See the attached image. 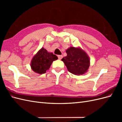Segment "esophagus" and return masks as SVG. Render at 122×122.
Listing matches in <instances>:
<instances>
[{
	"instance_id": "34e87169",
	"label": "esophagus",
	"mask_w": 122,
	"mask_h": 122,
	"mask_svg": "<svg viewBox=\"0 0 122 122\" xmlns=\"http://www.w3.org/2000/svg\"><path fill=\"white\" fill-rule=\"evenodd\" d=\"M62 57H63V56H62V55H58V58L59 60H61V59L62 58Z\"/></svg>"
}]
</instances>
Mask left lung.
Instances as JSON below:
<instances>
[{
    "label": "left lung",
    "mask_w": 122,
    "mask_h": 122,
    "mask_svg": "<svg viewBox=\"0 0 122 122\" xmlns=\"http://www.w3.org/2000/svg\"><path fill=\"white\" fill-rule=\"evenodd\" d=\"M67 55L61 59L68 71L75 75H83L90 67L88 54L79 47H70L66 50Z\"/></svg>",
    "instance_id": "obj_1"
}]
</instances>
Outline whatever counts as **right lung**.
I'll use <instances>...</instances> for the list:
<instances>
[{"mask_svg":"<svg viewBox=\"0 0 122 122\" xmlns=\"http://www.w3.org/2000/svg\"><path fill=\"white\" fill-rule=\"evenodd\" d=\"M58 59L52 52H48L42 47L34 56L30 62V67L35 72L42 74L49 70L52 62Z\"/></svg>","mask_w":122,"mask_h":122,"instance_id":"right-lung-1","label":"right lung"}]
</instances>
